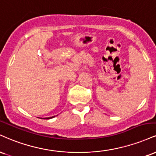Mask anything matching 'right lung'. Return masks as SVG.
Returning a JSON list of instances; mask_svg holds the SVG:
<instances>
[{
    "label": "right lung",
    "instance_id": "obj_1",
    "mask_svg": "<svg viewBox=\"0 0 156 156\" xmlns=\"http://www.w3.org/2000/svg\"><path fill=\"white\" fill-rule=\"evenodd\" d=\"M55 116H52V117H49V118H44V119H47V120H48V119H51V118H55ZM42 119V118H41Z\"/></svg>",
    "mask_w": 156,
    "mask_h": 156
}]
</instances>
